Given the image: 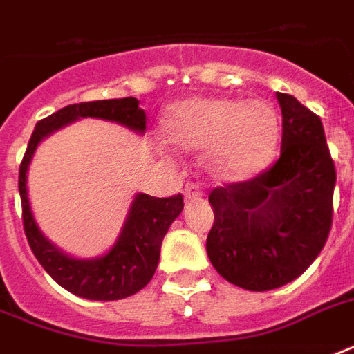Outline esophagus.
<instances>
[{
	"label": "esophagus",
	"instance_id": "esophagus-1",
	"mask_svg": "<svg viewBox=\"0 0 354 354\" xmlns=\"http://www.w3.org/2000/svg\"><path fill=\"white\" fill-rule=\"evenodd\" d=\"M200 196H202V193H200V189L196 187V185H187L185 187V200H198Z\"/></svg>",
	"mask_w": 354,
	"mask_h": 354
}]
</instances>
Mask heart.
I'll return each mask as SVG.
<instances>
[{"mask_svg": "<svg viewBox=\"0 0 354 354\" xmlns=\"http://www.w3.org/2000/svg\"><path fill=\"white\" fill-rule=\"evenodd\" d=\"M163 132L178 150L205 149L202 165L207 178L218 185H235L253 180L274 161L281 121L264 101L196 97L169 108Z\"/></svg>", "mask_w": 354, "mask_h": 354, "instance_id": "heart-1", "label": "heart"}]
</instances>
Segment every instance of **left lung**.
Listing matches in <instances>:
<instances>
[{"instance_id": "left-lung-1", "label": "left lung", "mask_w": 354, "mask_h": 354, "mask_svg": "<svg viewBox=\"0 0 354 354\" xmlns=\"http://www.w3.org/2000/svg\"><path fill=\"white\" fill-rule=\"evenodd\" d=\"M275 97L283 115L277 163L209 194L215 222L207 257L224 279L253 292L299 277L324 250L333 224L336 171L322 119L296 97Z\"/></svg>"}]
</instances>
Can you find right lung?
<instances>
[{"label": "right lung", "mask_w": 354, "mask_h": 354, "mask_svg": "<svg viewBox=\"0 0 354 354\" xmlns=\"http://www.w3.org/2000/svg\"><path fill=\"white\" fill-rule=\"evenodd\" d=\"M93 118L118 122L138 133H145L147 115L136 97L69 104L35 127L29 147L19 165V196L24 209V227L29 246L47 274L68 292L93 301H115L139 292L154 275L163 236L183 209V196L156 198L145 193L133 196L118 241L102 255L90 259L73 257L55 246L44 233L30 209L27 172L38 145L60 128L79 119Z\"/></svg>", "instance_id": "add662e5"}]
</instances>
